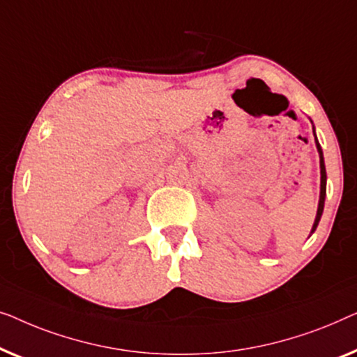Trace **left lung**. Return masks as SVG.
<instances>
[{
	"mask_svg": "<svg viewBox=\"0 0 357 357\" xmlns=\"http://www.w3.org/2000/svg\"><path fill=\"white\" fill-rule=\"evenodd\" d=\"M312 123V121H310ZM314 129V135H315V128ZM315 145H317V152H319V158H320V197H319V207H317V215H315V220H314V225H312V229H310V234L314 233L315 228H317V225L320 222V217H322L324 213V205H325V194H327V172H325V162H324V152H322V147H320L319 140H317V135H315Z\"/></svg>",
	"mask_w": 357,
	"mask_h": 357,
	"instance_id": "8db88e82",
	"label": "left lung"
}]
</instances>
